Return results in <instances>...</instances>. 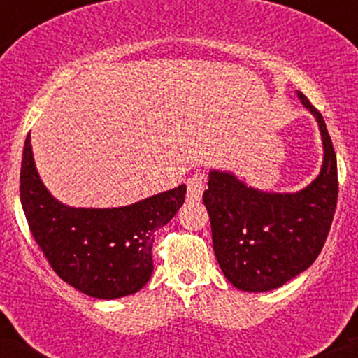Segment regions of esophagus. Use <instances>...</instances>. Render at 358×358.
<instances>
[{
    "instance_id": "esophagus-1",
    "label": "esophagus",
    "mask_w": 358,
    "mask_h": 358,
    "mask_svg": "<svg viewBox=\"0 0 358 358\" xmlns=\"http://www.w3.org/2000/svg\"><path fill=\"white\" fill-rule=\"evenodd\" d=\"M203 190H206V175L202 171L194 173L190 178L187 180V195L190 200H197L202 199Z\"/></svg>"
}]
</instances>
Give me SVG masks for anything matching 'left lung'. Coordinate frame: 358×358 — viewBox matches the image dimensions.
Returning <instances> with one entry per match:
<instances>
[{
	"label": "left lung",
	"mask_w": 358,
	"mask_h": 358,
	"mask_svg": "<svg viewBox=\"0 0 358 358\" xmlns=\"http://www.w3.org/2000/svg\"><path fill=\"white\" fill-rule=\"evenodd\" d=\"M323 141V166L296 194L248 187L233 173L212 170L203 203L214 253L224 277L239 290L266 292L308 270L323 250L338 199L336 155L323 115L301 92Z\"/></svg>",
	"instance_id": "8db88e82"
}]
</instances>
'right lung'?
Returning <instances> with one entry per match:
<instances>
[{"mask_svg":"<svg viewBox=\"0 0 358 358\" xmlns=\"http://www.w3.org/2000/svg\"><path fill=\"white\" fill-rule=\"evenodd\" d=\"M187 187L113 209L61 203L35 168L30 134L23 148L20 200L32 236L64 282L95 299H119L148 284L156 231L185 202Z\"/></svg>","mask_w":358,"mask_h":358,"instance_id":"add662e5","label":"right lung"}]
</instances>
